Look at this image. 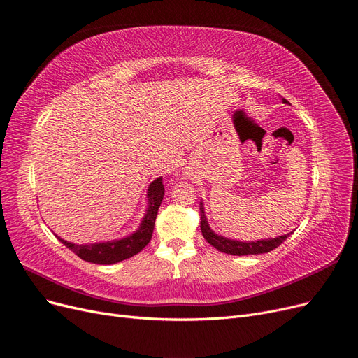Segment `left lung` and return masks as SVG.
<instances>
[{
  "label": "left lung",
  "mask_w": 358,
  "mask_h": 358,
  "mask_svg": "<svg viewBox=\"0 0 358 358\" xmlns=\"http://www.w3.org/2000/svg\"><path fill=\"white\" fill-rule=\"evenodd\" d=\"M285 104H289L286 99H282ZM201 230L202 234L209 245H213L215 249L221 250L224 254L230 255H257V254H267L270 250L280 246L287 237L292 234V231L279 236V237H271V239H262V241H252V242H241L229 239V237H224L221 234H217L213 229L209 227V222L205 214V206L203 202H201Z\"/></svg>",
  "instance_id": "8db88e82"
}]
</instances>
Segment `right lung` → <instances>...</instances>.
<instances>
[{
  "mask_svg": "<svg viewBox=\"0 0 358 358\" xmlns=\"http://www.w3.org/2000/svg\"><path fill=\"white\" fill-rule=\"evenodd\" d=\"M164 194L165 189L162 184V177H159L155 181H152L150 186L148 187V194H145L148 196V209H145V214L140 222L138 229L136 231H132L129 236L122 237V239L75 245L72 242L62 239L57 234L56 237L66 248H69L72 252H75L84 261L100 264V266H110V264L124 261L127 258L137 255L140 250L150 242L157 209L162 203Z\"/></svg>",
  "mask_w": 358,
  "mask_h": 358,
  "instance_id": "right-lung-1",
  "label": "right lung"
}]
</instances>
